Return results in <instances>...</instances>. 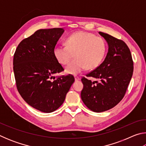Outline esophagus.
<instances>
[{
  "label": "esophagus",
  "mask_w": 146,
  "mask_h": 146,
  "mask_svg": "<svg viewBox=\"0 0 146 146\" xmlns=\"http://www.w3.org/2000/svg\"><path fill=\"white\" fill-rule=\"evenodd\" d=\"M80 77H79V76H75V80H76V81H77V80H80Z\"/></svg>",
  "instance_id": "1"
}]
</instances>
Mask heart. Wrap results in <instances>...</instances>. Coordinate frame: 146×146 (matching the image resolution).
I'll use <instances>...</instances> for the list:
<instances>
[{"label": "heart", "instance_id": "obj_1", "mask_svg": "<svg viewBox=\"0 0 146 146\" xmlns=\"http://www.w3.org/2000/svg\"><path fill=\"white\" fill-rule=\"evenodd\" d=\"M66 46H55L53 54L62 65H66L75 56V60L66 68L68 74L76 75L86 68L88 70L97 68L106 55V44L104 39L89 32H76L66 39Z\"/></svg>", "mask_w": 146, "mask_h": 146}]
</instances>
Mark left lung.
I'll list each match as a JSON object with an SVG mask.
<instances>
[{"label": "left lung", "instance_id": "left-lung-1", "mask_svg": "<svg viewBox=\"0 0 146 146\" xmlns=\"http://www.w3.org/2000/svg\"><path fill=\"white\" fill-rule=\"evenodd\" d=\"M108 44V52L103 62L86 75L96 79L92 82L85 77L81 98L94 112L108 111L117 105L125 95L133 72L131 51L124 42L107 33L99 32Z\"/></svg>", "mask_w": 146, "mask_h": 146}]
</instances>
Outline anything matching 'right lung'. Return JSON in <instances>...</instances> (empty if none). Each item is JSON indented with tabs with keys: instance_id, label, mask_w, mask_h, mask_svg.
Wrapping results in <instances>:
<instances>
[{
	"instance_id": "add662e5",
	"label": "right lung",
	"mask_w": 146,
	"mask_h": 146,
	"mask_svg": "<svg viewBox=\"0 0 146 146\" xmlns=\"http://www.w3.org/2000/svg\"><path fill=\"white\" fill-rule=\"evenodd\" d=\"M62 28L38 29L24 38L13 56V71L20 95L31 107L51 113L62 104L75 81L73 75L55 78L64 68L53 54Z\"/></svg>"
}]
</instances>
